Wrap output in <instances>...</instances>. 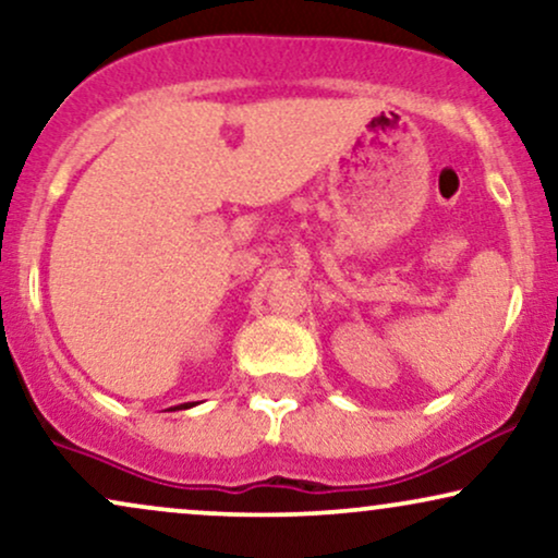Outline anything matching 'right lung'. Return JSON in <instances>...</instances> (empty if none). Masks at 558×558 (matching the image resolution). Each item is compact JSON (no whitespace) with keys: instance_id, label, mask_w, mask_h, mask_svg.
<instances>
[{"instance_id":"1","label":"right lung","mask_w":558,"mask_h":558,"mask_svg":"<svg viewBox=\"0 0 558 558\" xmlns=\"http://www.w3.org/2000/svg\"><path fill=\"white\" fill-rule=\"evenodd\" d=\"M182 408H192V404H182Z\"/></svg>"}]
</instances>
